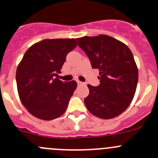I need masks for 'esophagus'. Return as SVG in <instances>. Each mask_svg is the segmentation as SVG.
<instances>
[{
  "instance_id": "esophagus-1",
  "label": "esophagus",
  "mask_w": 158,
  "mask_h": 158,
  "mask_svg": "<svg viewBox=\"0 0 158 158\" xmlns=\"http://www.w3.org/2000/svg\"><path fill=\"white\" fill-rule=\"evenodd\" d=\"M77 84H78V86H81V85H84L83 82H80V81H77Z\"/></svg>"
}]
</instances>
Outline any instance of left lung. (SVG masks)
Listing matches in <instances>:
<instances>
[{
	"mask_svg": "<svg viewBox=\"0 0 158 158\" xmlns=\"http://www.w3.org/2000/svg\"><path fill=\"white\" fill-rule=\"evenodd\" d=\"M79 47L99 69V86L88 85L89 94L84 99L86 108L103 119L116 117L132 102L138 82V69L133 54L121 41L107 36L78 38Z\"/></svg>",
	"mask_w": 158,
	"mask_h": 158,
	"instance_id": "left-lung-1",
	"label": "left lung"
}]
</instances>
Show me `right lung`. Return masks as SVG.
I'll return each instance as SVG.
<instances>
[{"label":"right lung","instance_id":"right-lung-1","mask_svg":"<svg viewBox=\"0 0 158 158\" xmlns=\"http://www.w3.org/2000/svg\"><path fill=\"white\" fill-rule=\"evenodd\" d=\"M76 46L75 39L44 40L25 53L16 71V83L21 102L31 114L52 120L64 113L77 83L54 76L61 73L66 56Z\"/></svg>","mask_w":158,"mask_h":158}]
</instances>
